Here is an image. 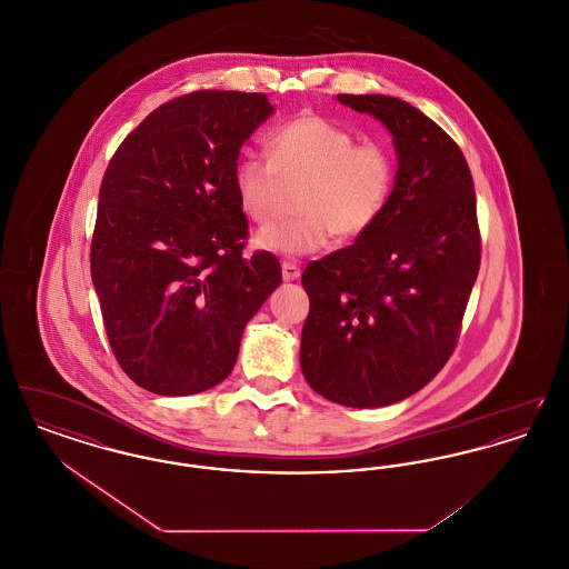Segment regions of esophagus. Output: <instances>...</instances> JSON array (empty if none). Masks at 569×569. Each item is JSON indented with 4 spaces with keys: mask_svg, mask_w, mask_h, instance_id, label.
<instances>
[{
    "mask_svg": "<svg viewBox=\"0 0 569 569\" xmlns=\"http://www.w3.org/2000/svg\"><path fill=\"white\" fill-rule=\"evenodd\" d=\"M281 277H283V281H297L300 277V269L295 262H283L281 264Z\"/></svg>",
    "mask_w": 569,
    "mask_h": 569,
    "instance_id": "obj_1",
    "label": "esophagus"
}]
</instances>
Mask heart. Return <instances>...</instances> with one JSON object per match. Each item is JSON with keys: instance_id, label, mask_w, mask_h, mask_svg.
I'll use <instances>...</instances> for the list:
<instances>
[{"instance_id": "b5f03b06", "label": "heart", "mask_w": 569, "mask_h": 569, "mask_svg": "<svg viewBox=\"0 0 569 569\" xmlns=\"http://www.w3.org/2000/svg\"><path fill=\"white\" fill-rule=\"evenodd\" d=\"M267 147L269 158L244 153L234 163L232 186L244 216L256 223L271 221L281 179L307 183L298 193L300 216L256 232V249L300 258L325 249L335 234L362 237L392 196L397 168L388 147L358 142L352 130L320 114L279 126Z\"/></svg>"}]
</instances>
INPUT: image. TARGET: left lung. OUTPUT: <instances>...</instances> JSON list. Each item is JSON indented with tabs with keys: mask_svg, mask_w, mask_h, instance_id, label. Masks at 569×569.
Returning a JSON list of instances; mask_svg holds the SVG:
<instances>
[{
	"mask_svg": "<svg viewBox=\"0 0 569 569\" xmlns=\"http://www.w3.org/2000/svg\"><path fill=\"white\" fill-rule=\"evenodd\" d=\"M337 100L392 136L397 174L383 213L356 243L302 272L307 383L339 406L399 403L443 369L480 269L476 191L459 144L392 96Z\"/></svg>",
	"mask_w": 569,
	"mask_h": 569,
	"instance_id": "1",
	"label": "left lung"
}]
</instances>
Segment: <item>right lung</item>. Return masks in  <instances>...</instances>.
Returning <instances> with one entry per match:
<instances>
[{"mask_svg": "<svg viewBox=\"0 0 569 569\" xmlns=\"http://www.w3.org/2000/svg\"><path fill=\"white\" fill-rule=\"evenodd\" d=\"M272 112L262 93L196 91L153 110L110 160L91 281L117 362L149 392L188 397L228 378L244 326L281 283L272 253L244 258L232 186Z\"/></svg>", "mask_w": 569, "mask_h": 569, "instance_id": "1", "label": "right lung"}]
</instances>
